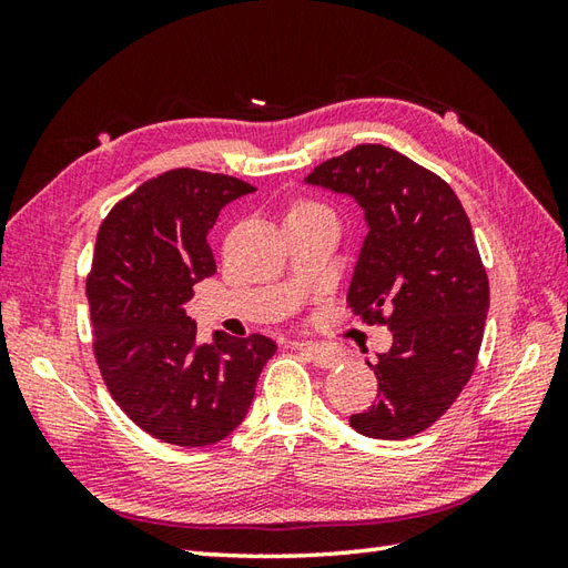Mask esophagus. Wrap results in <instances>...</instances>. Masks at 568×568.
<instances>
[{
    "mask_svg": "<svg viewBox=\"0 0 568 568\" xmlns=\"http://www.w3.org/2000/svg\"><path fill=\"white\" fill-rule=\"evenodd\" d=\"M300 352L307 354V358L312 364L320 366V368H332L336 364H342L344 354L336 348L334 344H322V342H303V344H295Z\"/></svg>",
    "mask_w": 568,
    "mask_h": 568,
    "instance_id": "obj_1",
    "label": "esophagus"
}]
</instances>
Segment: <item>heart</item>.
<instances>
[{
    "mask_svg": "<svg viewBox=\"0 0 568 568\" xmlns=\"http://www.w3.org/2000/svg\"><path fill=\"white\" fill-rule=\"evenodd\" d=\"M305 212H327V207H322V204L315 200H297L291 210V214H305Z\"/></svg>",
    "mask_w": 568,
    "mask_h": 568,
    "instance_id": "obj_1",
    "label": "heart"
}]
</instances>
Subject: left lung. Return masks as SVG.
<instances>
[{"label": "left lung", "mask_w": 568, "mask_h": 568, "mask_svg": "<svg viewBox=\"0 0 568 568\" xmlns=\"http://www.w3.org/2000/svg\"><path fill=\"white\" fill-rule=\"evenodd\" d=\"M307 183L352 195L366 212L346 303L393 332L371 368L378 400L348 417L373 439H407L432 427L474 376L490 305L486 265L449 183L381 143L320 163Z\"/></svg>", "instance_id": "1"}]
</instances>
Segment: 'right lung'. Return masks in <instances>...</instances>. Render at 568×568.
<instances>
[{
  "instance_id": "add662e5",
  "label": "right lung",
  "mask_w": 568,
  "mask_h": 568,
  "mask_svg": "<svg viewBox=\"0 0 568 568\" xmlns=\"http://www.w3.org/2000/svg\"><path fill=\"white\" fill-rule=\"evenodd\" d=\"M253 190L175 168L116 202L100 226L88 275L92 352L114 403L161 442L207 446L234 432L277 348L263 334L224 332L200 346L185 315L195 285L216 271L207 234L220 210Z\"/></svg>"
}]
</instances>
